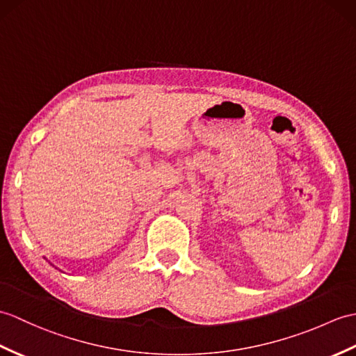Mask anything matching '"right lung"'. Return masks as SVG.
<instances>
[{"label":"right lung","instance_id":"obj_1","mask_svg":"<svg viewBox=\"0 0 356 356\" xmlns=\"http://www.w3.org/2000/svg\"><path fill=\"white\" fill-rule=\"evenodd\" d=\"M49 264H51V262H49ZM51 266H53V264H51Z\"/></svg>","mask_w":356,"mask_h":356}]
</instances>
